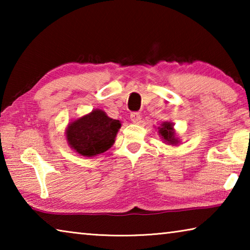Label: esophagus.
I'll return each mask as SVG.
<instances>
[{
    "label": "esophagus",
    "instance_id": "esophagus-1",
    "mask_svg": "<svg viewBox=\"0 0 250 250\" xmlns=\"http://www.w3.org/2000/svg\"><path fill=\"white\" fill-rule=\"evenodd\" d=\"M130 119L133 124H140L141 122V115L139 112H132L130 115Z\"/></svg>",
    "mask_w": 250,
    "mask_h": 250
}]
</instances>
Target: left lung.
Masks as SVG:
<instances>
[{
    "label": "left lung",
    "instance_id": "left-lung-1",
    "mask_svg": "<svg viewBox=\"0 0 250 250\" xmlns=\"http://www.w3.org/2000/svg\"><path fill=\"white\" fill-rule=\"evenodd\" d=\"M173 125L172 122H163L161 126H159V134L162 140L167 143V145H172V146H176L179 145V138H176L175 135V131L173 129Z\"/></svg>",
    "mask_w": 250,
    "mask_h": 250
}]
</instances>
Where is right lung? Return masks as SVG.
I'll return each instance as SVG.
<instances>
[{
	"instance_id": "add662e5",
	"label": "right lung",
	"mask_w": 250,
	"mask_h": 250,
	"mask_svg": "<svg viewBox=\"0 0 250 250\" xmlns=\"http://www.w3.org/2000/svg\"><path fill=\"white\" fill-rule=\"evenodd\" d=\"M120 128L119 120L111 119L103 110L95 109L70 122L66 129L67 142L78 154L91 158L111 147Z\"/></svg>"
}]
</instances>
